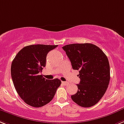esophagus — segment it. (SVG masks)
Wrapping results in <instances>:
<instances>
[{"instance_id": "esophagus-1", "label": "esophagus", "mask_w": 124, "mask_h": 124, "mask_svg": "<svg viewBox=\"0 0 124 124\" xmlns=\"http://www.w3.org/2000/svg\"><path fill=\"white\" fill-rule=\"evenodd\" d=\"M62 85H64V86H65V85H67L69 84L68 82H67V81H62Z\"/></svg>"}]
</instances>
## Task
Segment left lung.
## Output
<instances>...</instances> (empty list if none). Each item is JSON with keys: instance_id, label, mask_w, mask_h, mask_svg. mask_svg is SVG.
I'll list each match as a JSON object with an SVG mask.
<instances>
[{"instance_id": "left-lung-1", "label": "left lung", "mask_w": 124, "mask_h": 124, "mask_svg": "<svg viewBox=\"0 0 124 124\" xmlns=\"http://www.w3.org/2000/svg\"><path fill=\"white\" fill-rule=\"evenodd\" d=\"M74 70H79L78 92L72 100L82 107L97 103L105 93L110 79V65L107 55L95 45L74 43L62 47Z\"/></svg>"}]
</instances>
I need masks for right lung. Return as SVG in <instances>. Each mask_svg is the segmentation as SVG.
<instances>
[{"label":"right lung","mask_w":124,"mask_h":124,"mask_svg":"<svg viewBox=\"0 0 124 124\" xmlns=\"http://www.w3.org/2000/svg\"><path fill=\"white\" fill-rule=\"evenodd\" d=\"M57 45H31L22 48L11 64L12 82L22 100L33 107H41L54 98L61 85L59 79H46L40 72L46 65L48 53Z\"/></svg>","instance_id":"add662e5"}]
</instances>
